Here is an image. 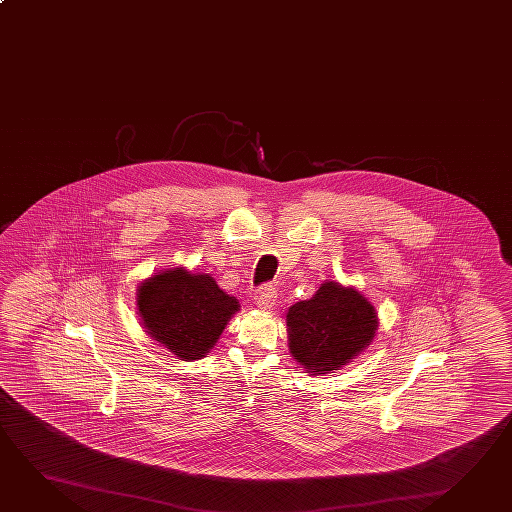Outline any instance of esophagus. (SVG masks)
Listing matches in <instances>:
<instances>
[{
	"label": "esophagus",
	"mask_w": 512,
	"mask_h": 512,
	"mask_svg": "<svg viewBox=\"0 0 512 512\" xmlns=\"http://www.w3.org/2000/svg\"><path fill=\"white\" fill-rule=\"evenodd\" d=\"M276 289L272 287V285H263L260 289H256L254 291V303H256V307L258 309H271L274 307V303H276Z\"/></svg>",
	"instance_id": "34e87169"
}]
</instances>
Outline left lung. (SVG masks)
<instances>
[{
    "instance_id": "8db88e82",
    "label": "left lung",
    "mask_w": 512,
    "mask_h": 512,
    "mask_svg": "<svg viewBox=\"0 0 512 512\" xmlns=\"http://www.w3.org/2000/svg\"><path fill=\"white\" fill-rule=\"evenodd\" d=\"M378 325L374 305L356 287L323 281L311 300L287 311L292 360L311 376L340 371L371 345Z\"/></svg>"
}]
</instances>
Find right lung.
Instances as JSON below:
<instances>
[{
    "instance_id": "1",
    "label": "right lung",
    "mask_w": 512,
    "mask_h": 512,
    "mask_svg": "<svg viewBox=\"0 0 512 512\" xmlns=\"http://www.w3.org/2000/svg\"><path fill=\"white\" fill-rule=\"evenodd\" d=\"M136 305L145 332L178 360L194 361L220 340L240 301L211 274L172 267L141 281Z\"/></svg>"
}]
</instances>
